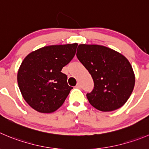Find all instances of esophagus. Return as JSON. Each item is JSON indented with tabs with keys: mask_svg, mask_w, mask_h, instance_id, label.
<instances>
[{
	"mask_svg": "<svg viewBox=\"0 0 149 149\" xmlns=\"http://www.w3.org/2000/svg\"><path fill=\"white\" fill-rule=\"evenodd\" d=\"M76 88H78V89H81V84H80V83H78V84H76Z\"/></svg>",
	"mask_w": 149,
	"mask_h": 149,
	"instance_id": "obj_1",
	"label": "esophagus"
}]
</instances>
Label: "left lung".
Listing matches in <instances>:
<instances>
[{"mask_svg":"<svg viewBox=\"0 0 149 149\" xmlns=\"http://www.w3.org/2000/svg\"><path fill=\"white\" fill-rule=\"evenodd\" d=\"M77 58L93 79L94 88L87 98L92 106L102 112L123 107L131 95L135 76L123 54L100 45L80 44Z\"/></svg>","mask_w":149,"mask_h":149,"instance_id":"8db88e82","label":"left lung"}]
</instances>
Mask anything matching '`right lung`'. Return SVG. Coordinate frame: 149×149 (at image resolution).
I'll return each instance as SVG.
<instances>
[{"mask_svg": "<svg viewBox=\"0 0 149 149\" xmlns=\"http://www.w3.org/2000/svg\"><path fill=\"white\" fill-rule=\"evenodd\" d=\"M77 43L52 45L31 52L17 71L22 96L34 110L51 113L57 110L73 87L61 72L76 54Z\"/></svg>", "mask_w": 149, "mask_h": 149, "instance_id": "1", "label": "right lung"}]
</instances>
